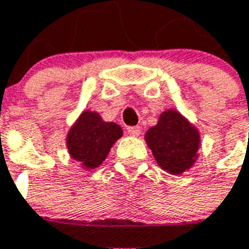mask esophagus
I'll return each mask as SVG.
<instances>
[{"label": "esophagus", "instance_id": "esophagus-1", "mask_svg": "<svg viewBox=\"0 0 249 249\" xmlns=\"http://www.w3.org/2000/svg\"><path fill=\"white\" fill-rule=\"evenodd\" d=\"M128 133L132 137H139L140 134H141V129H140V126H129L128 128Z\"/></svg>", "mask_w": 249, "mask_h": 249}]
</instances>
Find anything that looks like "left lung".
I'll list each match as a JSON object with an SVG mask.
<instances>
[{
	"mask_svg": "<svg viewBox=\"0 0 249 249\" xmlns=\"http://www.w3.org/2000/svg\"><path fill=\"white\" fill-rule=\"evenodd\" d=\"M145 141L160 167L173 176L190 170L202 146L199 129L173 108L161 112L157 124L145 133Z\"/></svg>",
	"mask_w": 249,
	"mask_h": 249,
	"instance_id": "8db88e82",
	"label": "left lung"
}]
</instances>
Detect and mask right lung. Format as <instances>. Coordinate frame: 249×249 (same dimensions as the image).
<instances>
[{
	"mask_svg": "<svg viewBox=\"0 0 249 249\" xmlns=\"http://www.w3.org/2000/svg\"><path fill=\"white\" fill-rule=\"evenodd\" d=\"M123 129L113 121L103 120L96 110L84 109L73 121L66 136V146L71 160L84 170H93L106 161L108 153Z\"/></svg>",
	"mask_w": 249,
	"mask_h": 249,
	"instance_id": "obj_1",
	"label": "right lung"
}]
</instances>
